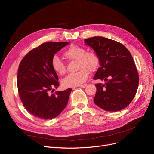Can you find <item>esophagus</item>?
I'll return each mask as SVG.
<instances>
[{"label":"esophagus","mask_w":154,"mask_h":154,"mask_svg":"<svg viewBox=\"0 0 154 154\" xmlns=\"http://www.w3.org/2000/svg\"><path fill=\"white\" fill-rule=\"evenodd\" d=\"M87 85L86 84V83H84V84L81 85H80L79 87H81V88H85V87H86V86H87Z\"/></svg>","instance_id":"obj_1"}]
</instances>
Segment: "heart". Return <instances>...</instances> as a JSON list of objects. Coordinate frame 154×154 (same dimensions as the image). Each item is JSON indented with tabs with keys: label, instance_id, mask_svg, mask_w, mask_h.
Segmentation results:
<instances>
[{
	"label": "heart",
	"instance_id": "obj_1",
	"mask_svg": "<svg viewBox=\"0 0 154 154\" xmlns=\"http://www.w3.org/2000/svg\"><path fill=\"white\" fill-rule=\"evenodd\" d=\"M64 57L69 60H76L77 68L80 69L75 73L69 74L65 77L62 84L64 87H74L85 83L89 76V71H96L99 67L100 58L96 53L92 51H86L82 46L71 44L64 51ZM54 71L60 75L66 72V66L58 56L55 55L51 60Z\"/></svg>",
	"mask_w": 154,
	"mask_h": 154
}]
</instances>
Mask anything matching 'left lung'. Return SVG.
Returning a JSON list of instances; mask_svg holds the SVG:
<instances>
[{"instance_id":"obj_1","label":"left lung","mask_w":154,"mask_h":154,"mask_svg":"<svg viewBox=\"0 0 154 154\" xmlns=\"http://www.w3.org/2000/svg\"><path fill=\"white\" fill-rule=\"evenodd\" d=\"M98 55L100 67L94 80L96 83L94 102L101 109L116 112L127 107L136 96L139 74L130 51L122 44L102 36L85 39Z\"/></svg>"}]
</instances>
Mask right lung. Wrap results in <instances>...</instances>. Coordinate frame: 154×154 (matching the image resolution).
Wrapping results in <instances>:
<instances>
[{
  "mask_svg": "<svg viewBox=\"0 0 154 154\" xmlns=\"http://www.w3.org/2000/svg\"><path fill=\"white\" fill-rule=\"evenodd\" d=\"M67 42H45L31 50L22 60L17 74L18 94L29 112L44 119L58 116L66 108L71 88L54 94L59 87L58 76L52 68L51 60L54 54Z\"/></svg>",
  "mask_w": 154,
  "mask_h": 154,
  "instance_id": "add662e5",
  "label": "right lung"
}]
</instances>
